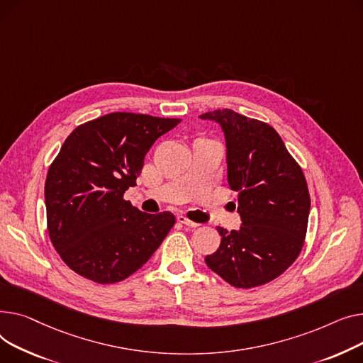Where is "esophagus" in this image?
I'll return each instance as SVG.
<instances>
[{
    "mask_svg": "<svg viewBox=\"0 0 363 363\" xmlns=\"http://www.w3.org/2000/svg\"><path fill=\"white\" fill-rule=\"evenodd\" d=\"M177 221H179V223H182V224H184V225H189V227H199V225H201L199 223L190 221L186 216H179V217H177Z\"/></svg>",
    "mask_w": 363,
    "mask_h": 363,
    "instance_id": "esophagus-1",
    "label": "esophagus"
}]
</instances>
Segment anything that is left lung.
I'll return each mask as SVG.
<instances>
[{
	"label": "left lung",
	"instance_id": "obj_1",
	"mask_svg": "<svg viewBox=\"0 0 363 363\" xmlns=\"http://www.w3.org/2000/svg\"><path fill=\"white\" fill-rule=\"evenodd\" d=\"M221 124L227 143V180L239 191V231L217 227L220 247L206 265L238 289L280 277L303 247L311 196L301 165L272 125L223 108L199 116Z\"/></svg>",
	"mask_w": 363,
	"mask_h": 363
}]
</instances>
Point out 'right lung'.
<instances>
[{
    "instance_id": "right-lung-1",
    "label": "right lung",
    "mask_w": 363,
    "mask_h": 363,
    "mask_svg": "<svg viewBox=\"0 0 363 363\" xmlns=\"http://www.w3.org/2000/svg\"><path fill=\"white\" fill-rule=\"evenodd\" d=\"M180 121L111 113L77 125L64 140L45 180L47 227L76 274L118 283L143 267L173 228L172 212L146 214L124 191L136 186L154 142Z\"/></svg>"
}]
</instances>
